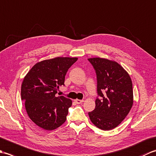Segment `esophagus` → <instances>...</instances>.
<instances>
[{"instance_id": "esophagus-1", "label": "esophagus", "mask_w": 156, "mask_h": 156, "mask_svg": "<svg viewBox=\"0 0 156 156\" xmlns=\"http://www.w3.org/2000/svg\"><path fill=\"white\" fill-rule=\"evenodd\" d=\"M74 102H76V104H81L82 102H84V101L83 100H79V99H75Z\"/></svg>"}]
</instances>
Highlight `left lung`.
Returning <instances> with one entry per match:
<instances>
[{"mask_svg":"<svg viewBox=\"0 0 156 156\" xmlns=\"http://www.w3.org/2000/svg\"><path fill=\"white\" fill-rule=\"evenodd\" d=\"M97 78L94 110L88 112L96 127L104 131L117 127L130 111L133 103V84L127 71L115 61L101 58L88 59Z\"/></svg>","mask_w":156,"mask_h":156,"instance_id":"left-lung-1","label":"left lung"}]
</instances>
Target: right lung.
<instances>
[{"label":"right lung","mask_w":156,"mask_h":156,"mask_svg":"<svg viewBox=\"0 0 156 156\" xmlns=\"http://www.w3.org/2000/svg\"><path fill=\"white\" fill-rule=\"evenodd\" d=\"M77 58L58 57L39 62L25 76L21 99L31 120L45 130H54L64 123L72 102L64 96L56 97L64 85L68 69Z\"/></svg>","instance_id":"obj_1"}]
</instances>
